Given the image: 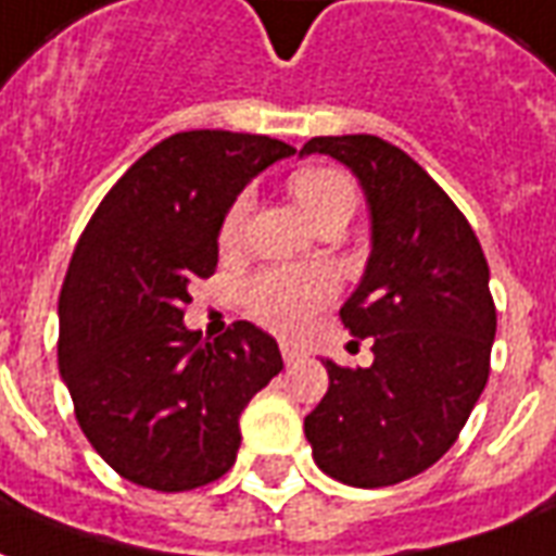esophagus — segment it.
I'll list each match as a JSON object with an SVG mask.
<instances>
[{"mask_svg": "<svg viewBox=\"0 0 556 556\" xmlns=\"http://www.w3.org/2000/svg\"><path fill=\"white\" fill-rule=\"evenodd\" d=\"M281 355H283V364H287V367H293V364L302 362V350H299L295 343H290V340H283L281 343Z\"/></svg>", "mask_w": 556, "mask_h": 556, "instance_id": "34e87169", "label": "esophagus"}]
</instances>
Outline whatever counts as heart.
<instances>
[{
  "label": "heart",
  "mask_w": 556,
  "mask_h": 556,
  "mask_svg": "<svg viewBox=\"0 0 556 556\" xmlns=\"http://www.w3.org/2000/svg\"><path fill=\"white\" fill-rule=\"evenodd\" d=\"M290 192H293L295 204L305 213L307 222L323 216L326 210L343 201H355V189H352L346 174L334 172V168H307L299 172L290 180ZM251 210V194H237V201L228 206V213L222 218L218 228V242L230 249L237 245L245 216ZM338 293V275L326 269V266H305V269H266L249 278L242 287V302L251 317L261 326L290 334L305 326L307 319L314 317V311L323 307L328 299Z\"/></svg>",
  "instance_id": "obj_1"
}]
</instances>
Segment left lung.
<instances>
[{
  "label": "left lung",
  "mask_w": 556,
  "mask_h": 556,
  "mask_svg": "<svg viewBox=\"0 0 556 556\" xmlns=\"http://www.w3.org/2000/svg\"><path fill=\"white\" fill-rule=\"evenodd\" d=\"M307 153L343 162L370 206V261L340 319L372 338V364L326 362L328 391L305 435L340 483H403L453 447L483 394L497 328L489 263L459 206L396 144L317 136Z\"/></svg>",
  "instance_id": "left-lung-1"
}]
</instances>
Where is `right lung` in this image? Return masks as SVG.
I'll return each mask as SVG.
<instances>
[{
  "instance_id": "right-lung-1",
  "label": "right lung",
  "mask_w": 556,
  "mask_h": 556,
  "mask_svg": "<svg viewBox=\"0 0 556 556\" xmlns=\"http://www.w3.org/2000/svg\"><path fill=\"white\" fill-rule=\"evenodd\" d=\"M295 148L192 129L150 148L100 201L59 295V370L91 447L124 480L189 492L230 471L239 415L283 367L239 319L216 340L184 326L189 287L216 273L228 206Z\"/></svg>"
}]
</instances>
